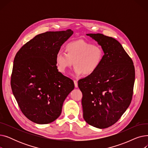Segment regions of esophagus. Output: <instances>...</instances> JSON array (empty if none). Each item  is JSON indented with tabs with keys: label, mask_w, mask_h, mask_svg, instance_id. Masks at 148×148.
Masks as SVG:
<instances>
[{
	"label": "esophagus",
	"mask_w": 148,
	"mask_h": 148,
	"mask_svg": "<svg viewBox=\"0 0 148 148\" xmlns=\"http://www.w3.org/2000/svg\"><path fill=\"white\" fill-rule=\"evenodd\" d=\"M74 83L75 88H77V87H78V82H77V81L74 80Z\"/></svg>",
	"instance_id": "1"
}]
</instances>
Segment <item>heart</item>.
I'll return each instance as SVG.
<instances>
[{
	"mask_svg": "<svg viewBox=\"0 0 148 148\" xmlns=\"http://www.w3.org/2000/svg\"><path fill=\"white\" fill-rule=\"evenodd\" d=\"M66 53L59 51L56 54V64L59 71L65 73L74 64V73L89 76L95 73L104 58L101 47L84 40H77L66 44Z\"/></svg>",
	"mask_w": 148,
	"mask_h": 148,
	"instance_id": "b5f03b06",
	"label": "heart"
}]
</instances>
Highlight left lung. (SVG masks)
I'll return each instance as SVG.
<instances>
[{"instance_id":"obj_1","label":"left lung","mask_w":148,"mask_h":148,"mask_svg":"<svg viewBox=\"0 0 148 148\" xmlns=\"http://www.w3.org/2000/svg\"><path fill=\"white\" fill-rule=\"evenodd\" d=\"M86 35L101 46L104 58L97 71L78 82L82 92L83 118L100 129L117 122L129 107L133 94V62L114 38L101 34Z\"/></svg>"}]
</instances>
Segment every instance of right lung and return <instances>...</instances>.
Masks as SVG:
<instances>
[{
	"instance_id": "right-lung-1",
	"label": "right lung",
	"mask_w": 148,
	"mask_h": 148,
	"mask_svg": "<svg viewBox=\"0 0 148 148\" xmlns=\"http://www.w3.org/2000/svg\"><path fill=\"white\" fill-rule=\"evenodd\" d=\"M73 31L47 32L35 36L17 53L11 85L22 113L30 121L47 124L60 115L73 81L58 71L56 54Z\"/></svg>"
}]
</instances>
